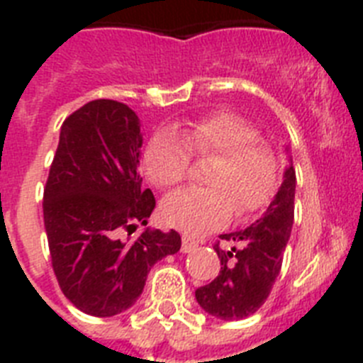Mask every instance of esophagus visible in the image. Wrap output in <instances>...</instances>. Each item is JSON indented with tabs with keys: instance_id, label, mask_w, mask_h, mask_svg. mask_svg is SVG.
<instances>
[{
	"instance_id": "1",
	"label": "esophagus",
	"mask_w": 363,
	"mask_h": 363,
	"mask_svg": "<svg viewBox=\"0 0 363 363\" xmlns=\"http://www.w3.org/2000/svg\"><path fill=\"white\" fill-rule=\"evenodd\" d=\"M198 249V242L191 236H184L182 238V252H192Z\"/></svg>"
}]
</instances>
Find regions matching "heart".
<instances>
[{
    "mask_svg": "<svg viewBox=\"0 0 363 363\" xmlns=\"http://www.w3.org/2000/svg\"><path fill=\"white\" fill-rule=\"evenodd\" d=\"M247 120L233 112H218L192 121L182 130L154 133L143 154L152 184L162 189L185 179L194 156H216L207 176L211 189L189 187L162 201L160 214L167 225L189 234H201L225 225L234 207L240 216L269 203L277 189V160Z\"/></svg>",
    "mask_w": 363,
    "mask_h": 363,
    "instance_id": "b5f03b06",
    "label": "heart"
}]
</instances>
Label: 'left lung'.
Wrapping results in <instances>:
<instances>
[{"label": "left lung", "mask_w": 363, "mask_h": 363, "mask_svg": "<svg viewBox=\"0 0 363 363\" xmlns=\"http://www.w3.org/2000/svg\"><path fill=\"white\" fill-rule=\"evenodd\" d=\"M289 152V147H285ZM293 158L285 167L284 182L264 216L243 230L221 234L230 249L214 245L221 269L211 284L196 289V301L207 314L220 320H243L264 306L280 274L284 251L294 221Z\"/></svg>", "instance_id": "left-lung-1"}]
</instances>
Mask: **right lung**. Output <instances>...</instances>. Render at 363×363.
<instances>
[{"mask_svg":"<svg viewBox=\"0 0 363 363\" xmlns=\"http://www.w3.org/2000/svg\"><path fill=\"white\" fill-rule=\"evenodd\" d=\"M140 127L125 104H85L63 121L45 185L43 220L57 284L72 306L99 318L130 309L150 267L182 247L172 229L147 227L129 240L156 205L138 172Z\"/></svg>","mask_w":363,"mask_h":363,"instance_id":"add662e5","label":"right lung"}]
</instances>
